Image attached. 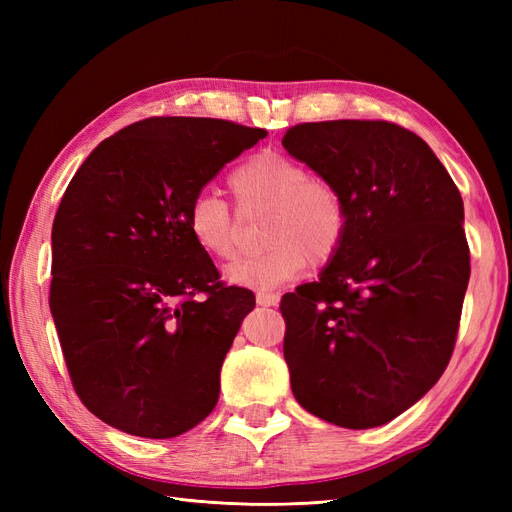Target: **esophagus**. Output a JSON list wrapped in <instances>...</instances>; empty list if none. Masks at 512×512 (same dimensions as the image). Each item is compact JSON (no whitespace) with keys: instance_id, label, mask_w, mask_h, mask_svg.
Wrapping results in <instances>:
<instances>
[{"instance_id":"esophagus-1","label":"esophagus","mask_w":512,"mask_h":512,"mask_svg":"<svg viewBox=\"0 0 512 512\" xmlns=\"http://www.w3.org/2000/svg\"><path fill=\"white\" fill-rule=\"evenodd\" d=\"M256 303L262 307L280 305V294L277 292H256Z\"/></svg>"}]
</instances>
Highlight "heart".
Returning <instances> with one entry per match:
<instances>
[{"mask_svg": "<svg viewBox=\"0 0 512 512\" xmlns=\"http://www.w3.org/2000/svg\"><path fill=\"white\" fill-rule=\"evenodd\" d=\"M230 190L243 213H265V254L226 269V280L243 288L271 290L297 277L307 262L327 265L342 250L348 213L335 185L314 179L312 170L280 151H260L230 175ZM188 228L200 250L218 260L237 256L241 222L226 200L200 194L188 211Z\"/></svg>", "mask_w": 512, "mask_h": 512, "instance_id": "1", "label": "heart"}]
</instances>
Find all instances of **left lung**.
I'll list each match as a JSON object with an SVG mask.
<instances>
[{
	"label": "left lung",
	"instance_id": "1",
	"mask_svg": "<svg viewBox=\"0 0 512 512\" xmlns=\"http://www.w3.org/2000/svg\"><path fill=\"white\" fill-rule=\"evenodd\" d=\"M282 145L348 213L342 250L280 305L294 399L337 427H380L451 361L470 280L461 194L423 138L389 121L301 123Z\"/></svg>",
	"mask_w": 512,
	"mask_h": 512
}]
</instances>
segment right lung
<instances>
[{"mask_svg": "<svg viewBox=\"0 0 512 512\" xmlns=\"http://www.w3.org/2000/svg\"><path fill=\"white\" fill-rule=\"evenodd\" d=\"M265 136L224 119L151 117L102 141L72 177L51 232L49 305L74 391L106 425L166 440L218 404L224 356L256 299L220 282L188 211Z\"/></svg>", "mask_w": 512, "mask_h": 512, "instance_id": "obj_1", "label": "right lung"}]
</instances>
